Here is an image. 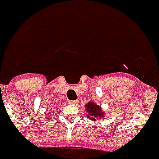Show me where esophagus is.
Wrapping results in <instances>:
<instances>
[{
	"label": "esophagus",
	"mask_w": 159,
	"mask_h": 159,
	"mask_svg": "<svg viewBox=\"0 0 159 159\" xmlns=\"http://www.w3.org/2000/svg\"><path fill=\"white\" fill-rule=\"evenodd\" d=\"M69 102L70 104H74V105H77V103L79 102L78 100H71V101H69Z\"/></svg>",
	"instance_id": "34e87169"
}]
</instances>
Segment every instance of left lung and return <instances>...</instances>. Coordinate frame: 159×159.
I'll return each instance as SVG.
<instances>
[{"instance_id": "1", "label": "left lung", "mask_w": 159, "mask_h": 159, "mask_svg": "<svg viewBox=\"0 0 159 159\" xmlns=\"http://www.w3.org/2000/svg\"><path fill=\"white\" fill-rule=\"evenodd\" d=\"M86 110L89 112L88 117L89 119H92L93 120H96L97 119H99L100 117H103V111L101 110V107L99 106H98L97 104L90 102L85 106Z\"/></svg>"}]
</instances>
